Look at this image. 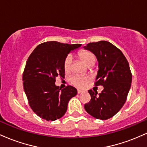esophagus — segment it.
I'll list each match as a JSON object with an SVG mask.
<instances>
[{"instance_id":"1","label":"esophagus","mask_w":147,"mask_h":147,"mask_svg":"<svg viewBox=\"0 0 147 147\" xmlns=\"http://www.w3.org/2000/svg\"><path fill=\"white\" fill-rule=\"evenodd\" d=\"M82 92H84L83 90H77V93H78V94H81V93H82Z\"/></svg>"}]
</instances>
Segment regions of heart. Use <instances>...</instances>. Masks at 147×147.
Instances as JSON below:
<instances>
[{"label":"heart","instance_id":"obj_1","mask_svg":"<svg viewBox=\"0 0 147 147\" xmlns=\"http://www.w3.org/2000/svg\"><path fill=\"white\" fill-rule=\"evenodd\" d=\"M79 57L84 61V63L87 66L90 67L95 63L96 57L93 53L89 51H82L79 53ZM72 57L68 56L65 58L63 63V68L65 72H68L71 68ZM90 81V78L86 76L73 75L70 78V82L72 84L79 88H84L86 86Z\"/></svg>","mask_w":147,"mask_h":147}]
</instances>
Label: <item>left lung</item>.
Returning <instances> with one entry per match:
<instances>
[{
    "label": "left lung",
    "instance_id": "8db88e82",
    "mask_svg": "<svg viewBox=\"0 0 147 147\" xmlns=\"http://www.w3.org/2000/svg\"><path fill=\"white\" fill-rule=\"evenodd\" d=\"M84 48L97 57L99 70L95 86H104L99 95L97 91L88 90L91 99L84 109L96 119H108L126 102L132 82L129 63L121 50L109 41L88 43Z\"/></svg>",
    "mask_w": 147,
    "mask_h": 147
}]
</instances>
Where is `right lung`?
Wrapping results in <instances>:
<instances>
[{
	"label": "right lung",
	"instance_id": "obj_1",
	"mask_svg": "<svg viewBox=\"0 0 147 147\" xmlns=\"http://www.w3.org/2000/svg\"><path fill=\"white\" fill-rule=\"evenodd\" d=\"M82 44L48 41L38 45L30 55L23 75V88L34 112L42 119L55 121L63 117L75 88L61 89L55 85L58 76L63 77V63L68 55Z\"/></svg>",
	"mask_w": 147,
	"mask_h": 147
}]
</instances>
